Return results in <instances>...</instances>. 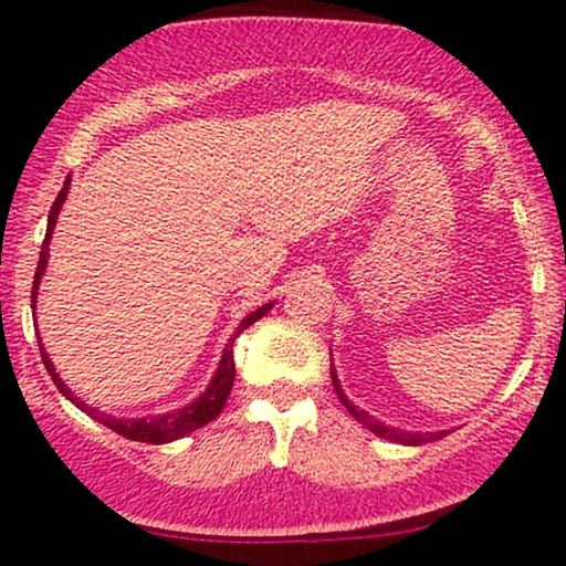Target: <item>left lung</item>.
I'll return each mask as SVG.
<instances>
[{
  "mask_svg": "<svg viewBox=\"0 0 566 566\" xmlns=\"http://www.w3.org/2000/svg\"><path fill=\"white\" fill-rule=\"evenodd\" d=\"M329 375H333V386H335V394H337V399L343 401V407H346L348 412L354 415V418L359 420L361 426L369 428V431H373L375 437H380V439H388V441H399V444H412V447H418V444H426V441H439L441 437H447V433H450V431H437V433H407V431H399V428H391V426L380 423V420H375L373 415H367L365 409H359V407H356L354 401H350L348 396L343 394V388H340V380H337V373H335V367H333V365H329Z\"/></svg>",
  "mask_w": 566,
  "mask_h": 566,
  "instance_id": "obj_1",
  "label": "left lung"
}]
</instances>
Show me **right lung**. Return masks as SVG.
<instances>
[{"mask_svg":"<svg viewBox=\"0 0 566 566\" xmlns=\"http://www.w3.org/2000/svg\"><path fill=\"white\" fill-rule=\"evenodd\" d=\"M69 186H71V175L66 178V184H63L61 193H57V199L53 201V207H50L48 233H44L42 252H39V265H36V274H34V290H31V308H36V290H39V282H42L44 269H48L50 239H53L57 212H61V205H63V201H66ZM271 308H274V301L261 305V308H258V311H252L250 316H244L242 324H239V327H237V333L229 337V346H226V350H223V359H220V365L216 369V375H212L210 386H207V391L201 394L199 399H193L191 405L184 407V409H175V412H167V415H154V418L125 420V418H114V415H106V412H97L95 407L84 405L80 396H74V391H71L66 382H63L61 375L55 373L53 359H50L48 350H44V346H42V337H36V340H39V350H42L44 367H48L50 378H53V382L57 386V391L66 396L69 401H74V405L80 407L82 412H87L90 418L97 420V423L108 426V428H112V431L119 433V437H127V439H133V441H148V444H167V441H175V439L186 437V433L197 431V428H201V426H207V423H210V420H216L218 415L223 412L226 399H229V394H231L233 378H237V367H233V340H237V337L242 335L252 322H258V319H261V316L269 314Z\"/></svg>","mask_w":566,"mask_h":566,"instance_id":"add662e5","label":"right lung"}]
</instances>
